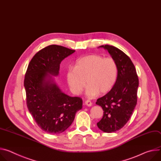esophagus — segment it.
I'll list each match as a JSON object with an SVG mask.
<instances>
[{"label": "esophagus", "mask_w": 161, "mask_h": 161, "mask_svg": "<svg viewBox=\"0 0 161 161\" xmlns=\"http://www.w3.org/2000/svg\"><path fill=\"white\" fill-rule=\"evenodd\" d=\"M85 104L88 107H91L92 105V102L90 100H86L85 102Z\"/></svg>", "instance_id": "esophagus-1"}]
</instances>
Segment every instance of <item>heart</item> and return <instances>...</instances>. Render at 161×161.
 Wrapping results in <instances>:
<instances>
[{
	"label": "heart",
	"instance_id": "b5f03b06",
	"mask_svg": "<svg viewBox=\"0 0 161 161\" xmlns=\"http://www.w3.org/2000/svg\"><path fill=\"white\" fill-rule=\"evenodd\" d=\"M66 81L71 92L80 95L86 84V95L92 98L109 92L118 77V66L111 58L93 54L78 59L74 68L66 71Z\"/></svg>",
	"mask_w": 161,
	"mask_h": 161
}]
</instances>
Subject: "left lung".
Segmentation results:
<instances>
[{
  "label": "left lung",
  "instance_id": "left-lung-1",
  "mask_svg": "<svg viewBox=\"0 0 161 161\" xmlns=\"http://www.w3.org/2000/svg\"><path fill=\"white\" fill-rule=\"evenodd\" d=\"M99 47L109 52L118 66L115 84L96 102L103 111V116L97 126L104 132L111 133L121 129L129 120L137 104L139 79L134 64L123 52L109 45Z\"/></svg>",
  "mask_w": 161,
  "mask_h": 161
}]
</instances>
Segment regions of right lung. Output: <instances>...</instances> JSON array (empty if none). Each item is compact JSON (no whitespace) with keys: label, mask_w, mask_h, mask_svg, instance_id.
Here are the masks:
<instances>
[{"label":"right lung","mask_w":161,"mask_h":161,"mask_svg":"<svg viewBox=\"0 0 161 161\" xmlns=\"http://www.w3.org/2000/svg\"><path fill=\"white\" fill-rule=\"evenodd\" d=\"M75 50L49 45L37 52L30 61L24 79L27 108L38 125L48 134H60L73 123L82 108L80 97L64 93L54 80L60 64Z\"/></svg>","instance_id":"add662e5"}]
</instances>
